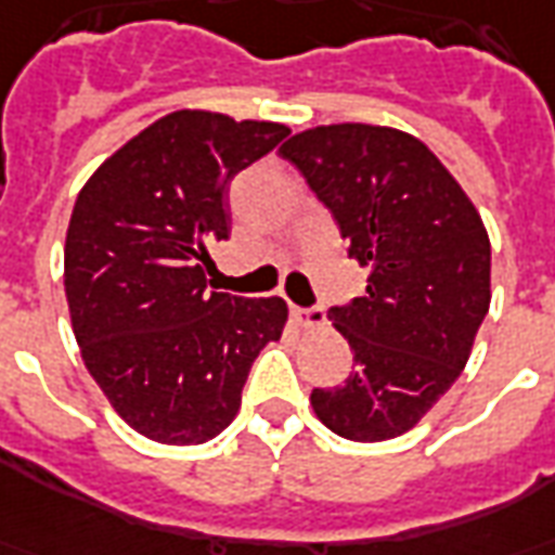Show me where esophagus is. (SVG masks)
I'll list each match as a JSON object with an SVG mask.
<instances>
[{
	"mask_svg": "<svg viewBox=\"0 0 555 555\" xmlns=\"http://www.w3.org/2000/svg\"><path fill=\"white\" fill-rule=\"evenodd\" d=\"M291 314H294V320H297L299 326H323V323H326V311H323V306H309V309L291 306Z\"/></svg>",
	"mask_w": 555,
	"mask_h": 555,
	"instance_id": "esophagus-1",
	"label": "esophagus"
}]
</instances>
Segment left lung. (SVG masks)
Returning a JSON list of instances; mask_svg holds the SVG:
<instances>
[{"instance_id": "left-lung-1", "label": "left lung", "mask_w": 555, "mask_h": 555, "mask_svg": "<svg viewBox=\"0 0 555 555\" xmlns=\"http://www.w3.org/2000/svg\"><path fill=\"white\" fill-rule=\"evenodd\" d=\"M279 155L330 208L350 258L371 267L364 297L330 309L356 371L314 388L311 405L340 438H397L467 364L491 302L486 225L444 164L405 131L318 126Z\"/></svg>"}]
</instances>
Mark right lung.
<instances>
[{"mask_svg":"<svg viewBox=\"0 0 555 555\" xmlns=\"http://www.w3.org/2000/svg\"><path fill=\"white\" fill-rule=\"evenodd\" d=\"M288 126L173 111L81 188L64 288L81 359L114 412L162 444H205L235 421L288 306L205 288L208 246L232 232L229 184Z\"/></svg>","mask_w":555,"mask_h":555,"instance_id":"add662e5","label":"right lung"}]
</instances>
